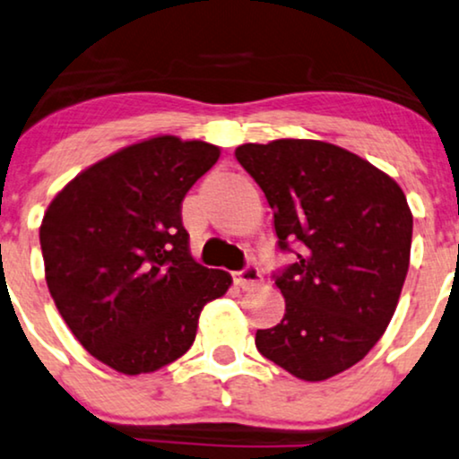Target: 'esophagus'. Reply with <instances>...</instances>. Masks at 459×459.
Listing matches in <instances>:
<instances>
[{"instance_id": "1", "label": "esophagus", "mask_w": 459, "mask_h": 459, "mask_svg": "<svg viewBox=\"0 0 459 459\" xmlns=\"http://www.w3.org/2000/svg\"><path fill=\"white\" fill-rule=\"evenodd\" d=\"M233 280H235L237 288L254 290V288H258L260 283H263V275H260V271L256 269V266H246L243 271L235 273Z\"/></svg>"}]
</instances>
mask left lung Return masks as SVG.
<instances>
[{
	"label": "left lung",
	"instance_id": "obj_1",
	"mask_svg": "<svg viewBox=\"0 0 459 459\" xmlns=\"http://www.w3.org/2000/svg\"><path fill=\"white\" fill-rule=\"evenodd\" d=\"M237 160L263 188L281 249L299 260L275 280L277 326L258 330L264 358L303 381L358 364L385 333L409 271L413 213L394 179L317 139L243 143Z\"/></svg>",
	"mask_w": 459,
	"mask_h": 459
}]
</instances>
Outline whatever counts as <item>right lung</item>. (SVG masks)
<instances>
[{
  "label": "right lung",
  "mask_w": 459,
  "mask_h": 459,
  "mask_svg": "<svg viewBox=\"0 0 459 459\" xmlns=\"http://www.w3.org/2000/svg\"><path fill=\"white\" fill-rule=\"evenodd\" d=\"M220 159L201 139L156 135L86 167L39 226L50 297L80 345L123 375L154 373L195 343L233 283L190 254L182 201Z\"/></svg>",
  "instance_id": "add662e5"
}]
</instances>
